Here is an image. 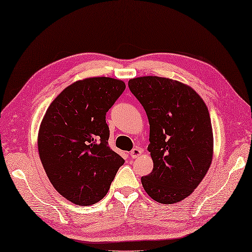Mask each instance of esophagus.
Instances as JSON below:
<instances>
[{"label": "esophagus", "instance_id": "esophagus-1", "mask_svg": "<svg viewBox=\"0 0 252 252\" xmlns=\"http://www.w3.org/2000/svg\"><path fill=\"white\" fill-rule=\"evenodd\" d=\"M140 155H142V150L139 148H133L129 153V156H130L131 158H136L139 157Z\"/></svg>", "mask_w": 252, "mask_h": 252}]
</instances>
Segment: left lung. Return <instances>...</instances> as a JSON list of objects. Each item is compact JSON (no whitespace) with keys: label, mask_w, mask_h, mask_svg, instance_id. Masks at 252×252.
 Masks as SVG:
<instances>
[{"label":"left lung","mask_w":252,"mask_h":252,"mask_svg":"<svg viewBox=\"0 0 252 252\" xmlns=\"http://www.w3.org/2000/svg\"><path fill=\"white\" fill-rule=\"evenodd\" d=\"M150 125L148 150L153 169L141 177L146 192L171 204L188 197L207 174L213 156L208 107L196 91L179 81L146 76L128 81Z\"/></svg>","instance_id":"left-lung-1"}]
</instances>
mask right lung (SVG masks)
<instances>
[{
	"label": "right lung",
	"instance_id": "obj_1",
	"mask_svg": "<svg viewBox=\"0 0 252 252\" xmlns=\"http://www.w3.org/2000/svg\"><path fill=\"white\" fill-rule=\"evenodd\" d=\"M125 88L109 77L76 81L55 97L41 123L38 149L44 171L58 192L77 205L99 202L125 162L109 147L105 121Z\"/></svg>",
	"mask_w": 252,
	"mask_h": 252
}]
</instances>
